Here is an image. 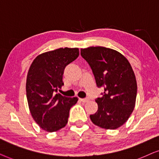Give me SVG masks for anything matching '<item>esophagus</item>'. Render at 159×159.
<instances>
[{"instance_id": "34e87169", "label": "esophagus", "mask_w": 159, "mask_h": 159, "mask_svg": "<svg viewBox=\"0 0 159 159\" xmlns=\"http://www.w3.org/2000/svg\"><path fill=\"white\" fill-rule=\"evenodd\" d=\"M79 100L82 102H86L89 101L88 98H79Z\"/></svg>"}]
</instances>
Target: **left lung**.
Segmentation results:
<instances>
[{
  "mask_svg": "<svg viewBox=\"0 0 159 159\" xmlns=\"http://www.w3.org/2000/svg\"><path fill=\"white\" fill-rule=\"evenodd\" d=\"M81 55L88 62L102 97L95 101L96 113L90 115L95 125L116 129L125 124L134 108L137 81L129 61L111 48L96 46L81 48Z\"/></svg>",
  "mask_w": 159,
  "mask_h": 159,
  "instance_id": "1",
  "label": "left lung"
}]
</instances>
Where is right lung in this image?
I'll use <instances>...</instances> for the list:
<instances>
[{
    "label": "right lung",
    "mask_w": 159,
    "mask_h": 159,
    "mask_svg": "<svg viewBox=\"0 0 159 159\" xmlns=\"http://www.w3.org/2000/svg\"><path fill=\"white\" fill-rule=\"evenodd\" d=\"M79 56L78 48H60L40 54L30 65L27 77V99L31 115L41 128L56 132L65 126L70 110L77 97L62 96V75L67 65Z\"/></svg>",
    "instance_id": "1"
}]
</instances>
